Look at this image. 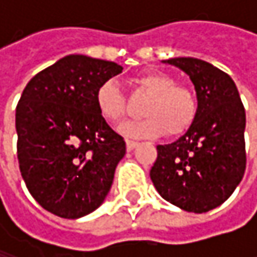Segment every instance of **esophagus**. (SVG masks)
<instances>
[{"instance_id": "34e87169", "label": "esophagus", "mask_w": 257, "mask_h": 257, "mask_svg": "<svg viewBox=\"0 0 257 257\" xmlns=\"http://www.w3.org/2000/svg\"><path fill=\"white\" fill-rule=\"evenodd\" d=\"M138 143L137 141H132V140H126V149L128 150H132V149H135V146H137Z\"/></svg>"}]
</instances>
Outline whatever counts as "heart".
Instances as JSON below:
<instances>
[{
    "label": "heart",
    "instance_id": "obj_1",
    "mask_svg": "<svg viewBox=\"0 0 257 257\" xmlns=\"http://www.w3.org/2000/svg\"><path fill=\"white\" fill-rule=\"evenodd\" d=\"M135 83L150 95L143 110V114L147 117L120 126L123 135L156 138L167 132L170 137H177L192 126L198 114V98L190 87L177 84L171 76L158 71L141 74ZM95 102L98 113L108 123H120L126 116V98L114 80L99 84Z\"/></svg>",
    "mask_w": 257,
    "mask_h": 257
}]
</instances>
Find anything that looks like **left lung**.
Masks as SVG:
<instances>
[{
  "instance_id": "left-lung-1",
  "label": "left lung",
  "mask_w": 257,
  "mask_h": 257,
  "mask_svg": "<svg viewBox=\"0 0 257 257\" xmlns=\"http://www.w3.org/2000/svg\"><path fill=\"white\" fill-rule=\"evenodd\" d=\"M195 86L198 114L177 141L158 146L150 179L159 195L184 211L205 213L223 204L245 171V110L226 73L196 58L164 61Z\"/></svg>"
}]
</instances>
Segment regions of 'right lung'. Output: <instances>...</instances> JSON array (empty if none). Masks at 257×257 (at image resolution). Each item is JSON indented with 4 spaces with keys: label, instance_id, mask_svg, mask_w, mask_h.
I'll return each instance as SVG.
<instances>
[{
    "label": "right lung",
    "instance_id": "obj_1",
    "mask_svg": "<svg viewBox=\"0 0 257 257\" xmlns=\"http://www.w3.org/2000/svg\"><path fill=\"white\" fill-rule=\"evenodd\" d=\"M122 70L68 55L24 89L16 107L19 168L32 198L55 216L83 217L110 192L126 144L98 113L95 93Z\"/></svg>",
    "mask_w": 257,
    "mask_h": 257
}]
</instances>
